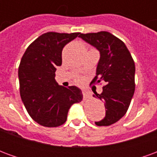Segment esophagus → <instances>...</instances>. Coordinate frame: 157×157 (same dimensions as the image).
I'll return each mask as SVG.
<instances>
[{
	"instance_id": "34e87169",
	"label": "esophagus",
	"mask_w": 157,
	"mask_h": 157,
	"mask_svg": "<svg viewBox=\"0 0 157 157\" xmlns=\"http://www.w3.org/2000/svg\"><path fill=\"white\" fill-rule=\"evenodd\" d=\"M82 94H83L84 99H87L89 98H91V93L88 91H86V90H82Z\"/></svg>"
}]
</instances>
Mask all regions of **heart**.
<instances>
[{
  "label": "heart",
  "mask_w": 157,
  "mask_h": 157,
  "mask_svg": "<svg viewBox=\"0 0 157 157\" xmlns=\"http://www.w3.org/2000/svg\"><path fill=\"white\" fill-rule=\"evenodd\" d=\"M77 81H78V82H81V80H80V79H78V80H77Z\"/></svg>",
  "instance_id": "b5f03b06"
}]
</instances>
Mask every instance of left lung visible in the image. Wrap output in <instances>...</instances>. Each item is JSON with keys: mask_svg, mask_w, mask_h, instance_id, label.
Wrapping results in <instances>:
<instances>
[{"mask_svg": "<svg viewBox=\"0 0 157 157\" xmlns=\"http://www.w3.org/2000/svg\"><path fill=\"white\" fill-rule=\"evenodd\" d=\"M79 37L100 53L91 84L104 83L102 93L95 94L104 102L106 115L95 124L109 126L124 117L129 107L135 88V62L124 43L110 33H81Z\"/></svg>", "mask_w": 157, "mask_h": 157, "instance_id": "left-lung-1", "label": "left lung"}]
</instances>
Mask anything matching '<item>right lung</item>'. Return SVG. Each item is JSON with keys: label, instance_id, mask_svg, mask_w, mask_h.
Wrapping results in <instances>:
<instances>
[{"label": "right lung", "instance_id": "add662e5", "mask_svg": "<svg viewBox=\"0 0 157 157\" xmlns=\"http://www.w3.org/2000/svg\"><path fill=\"white\" fill-rule=\"evenodd\" d=\"M80 33L48 32L35 39L26 49L18 68L20 95L30 117L44 127L65 124L69 109L82 100L81 89L67 88L55 81L62 64V49Z\"/></svg>", "mask_w": 157, "mask_h": 157}]
</instances>
